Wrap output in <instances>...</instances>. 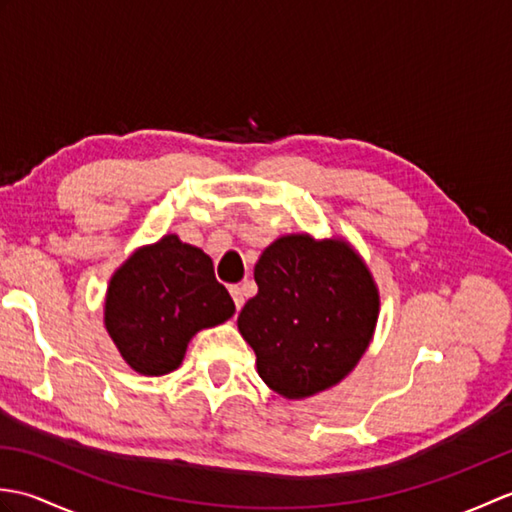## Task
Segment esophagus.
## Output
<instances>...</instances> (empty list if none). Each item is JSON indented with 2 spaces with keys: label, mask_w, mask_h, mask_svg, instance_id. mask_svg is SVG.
Instances as JSON below:
<instances>
[{
  "label": "esophagus",
  "mask_w": 512,
  "mask_h": 512,
  "mask_svg": "<svg viewBox=\"0 0 512 512\" xmlns=\"http://www.w3.org/2000/svg\"><path fill=\"white\" fill-rule=\"evenodd\" d=\"M231 297L235 301V308L242 310V306H244V292H242V288L231 286Z\"/></svg>",
  "instance_id": "1"
}]
</instances>
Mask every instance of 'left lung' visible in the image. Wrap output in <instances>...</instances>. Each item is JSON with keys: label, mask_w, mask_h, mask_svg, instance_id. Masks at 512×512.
I'll list each match as a JSON object with an SVG mask.
<instances>
[{"label": "left lung", "mask_w": 512, "mask_h": 512, "mask_svg": "<svg viewBox=\"0 0 512 512\" xmlns=\"http://www.w3.org/2000/svg\"><path fill=\"white\" fill-rule=\"evenodd\" d=\"M257 295L237 317L257 374L288 400L339 385L374 339L378 286L343 237H277L255 264Z\"/></svg>", "instance_id": "8db88e82"}]
</instances>
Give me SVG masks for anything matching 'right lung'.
<instances>
[{
    "label": "right lung",
    "instance_id": "right-lung-1",
    "mask_svg": "<svg viewBox=\"0 0 512 512\" xmlns=\"http://www.w3.org/2000/svg\"><path fill=\"white\" fill-rule=\"evenodd\" d=\"M235 314L211 257L176 233L136 248L105 292L103 323L123 361L143 376L178 369L195 334Z\"/></svg>",
    "mask_w": 512,
    "mask_h": 512
}]
</instances>
